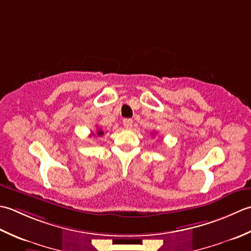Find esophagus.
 Returning <instances> with one entry per match:
<instances>
[{
	"label": "esophagus",
	"instance_id": "esophagus-1",
	"mask_svg": "<svg viewBox=\"0 0 251 251\" xmlns=\"http://www.w3.org/2000/svg\"><path fill=\"white\" fill-rule=\"evenodd\" d=\"M122 124H124L126 129H131L132 125H133V120L126 118V119H124V121H122Z\"/></svg>",
	"mask_w": 251,
	"mask_h": 251
}]
</instances>
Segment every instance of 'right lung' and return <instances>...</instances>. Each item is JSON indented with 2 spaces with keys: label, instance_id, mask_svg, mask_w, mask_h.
Wrapping results in <instances>:
<instances>
[{
  "label": "right lung",
  "instance_id": "obj_1",
  "mask_svg": "<svg viewBox=\"0 0 251 251\" xmlns=\"http://www.w3.org/2000/svg\"><path fill=\"white\" fill-rule=\"evenodd\" d=\"M103 134H104V131H101L100 129H99V131H97V135L100 136V135H103ZM93 135H94V133H93Z\"/></svg>",
  "mask_w": 251,
  "mask_h": 251
}]
</instances>
